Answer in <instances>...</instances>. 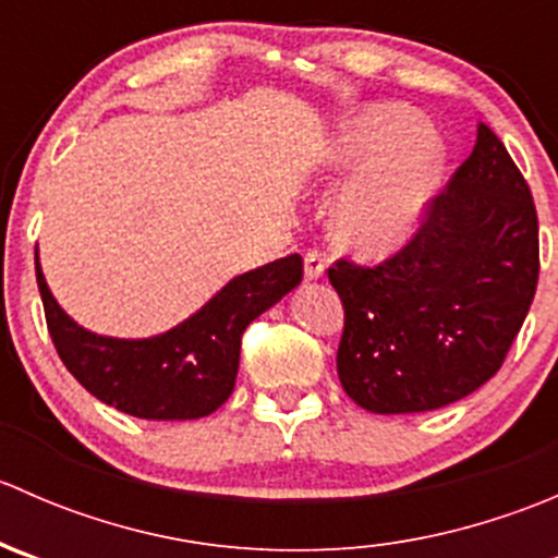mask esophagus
Wrapping results in <instances>:
<instances>
[{"label": "esophagus", "mask_w": 558, "mask_h": 558, "mask_svg": "<svg viewBox=\"0 0 558 558\" xmlns=\"http://www.w3.org/2000/svg\"><path fill=\"white\" fill-rule=\"evenodd\" d=\"M326 269V256L320 251H307L305 253V278L318 280Z\"/></svg>", "instance_id": "1"}]
</instances>
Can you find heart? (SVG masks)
I'll list each match as a JSON object with an SVG mask.
<instances>
[{
	"instance_id": "obj_1",
	"label": "heart",
	"mask_w": 558,
	"mask_h": 558,
	"mask_svg": "<svg viewBox=\"0 0 558 558\" xmlns=\"http://www.w3.org/2000/svg\"><path fill=\"white\" fill-rule=\"evenodd\" d=\"M326 170H364L335 205V234L364 256L393 251L415 232L446 167V148L415 110L375 105L340 123Z\"/></svg>"
}]
</instances>
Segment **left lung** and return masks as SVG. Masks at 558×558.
Returning a JSON list of instances; mask_svg holds the SVG:
<instances>
[{
	"label": "left lung",
	"instance_id": "8db88e82",
	"mask_svg": "<svg viewBox=\"0 0 558 558\" xmlns=\"http://www.w3.org/2000/svg\"><path fill=\"white\" fill-rule=\"evenodd\" d=\"M537 210L502 140L477 123L470 159L408 245L378 267L340 258L337 375L369 413H424L497 375L534 300Z\"/></svg>",
	"mask_w": 558,
	"mask_h": 558
}]
</instances>
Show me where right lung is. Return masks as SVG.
I'll return each instance as SVG.
<instances>
[{
    "label": "right lung",
    "mask_w": 558,
    "mask_h": 558,
    "mask_svg": "<svg viewBox=\"0 0 558 558\" xmlns=\"http://www.w3.org/2000/svg\"><path fill=\"white\" fill-rule=\"evenodd\" d=\"M37 264L50 340L88 393L121 413L148 421L210 415L234 391L243 331L302 280V256L269 262L229 280L183 324L145 340L94 335L59 307Z\"/></svg>",
    "instance_id": "add662e5"
}]
</instances>
